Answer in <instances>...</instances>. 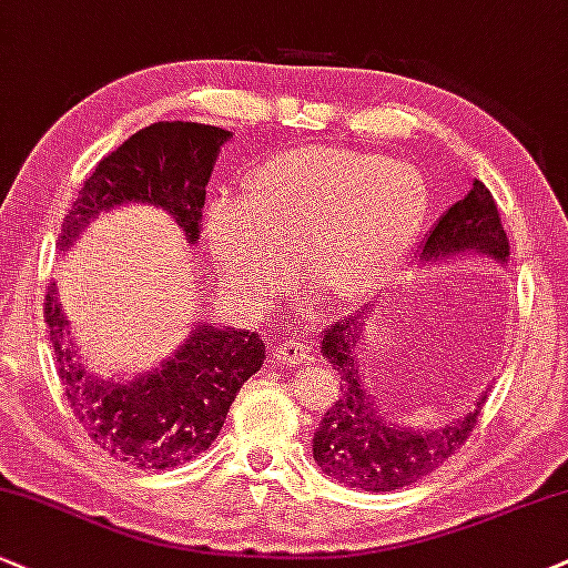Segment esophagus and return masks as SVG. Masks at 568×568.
<instances>
[{
  "label": "esophagus",
  "mask_w": 568,
  "mask_h": 568,
  "mask_svg": "<svg viewBox=\"0 0 568 568\" xmlns=\"http://www.w3.org/2000/svg\"><path fill=\"white\" fill-rule=\"evenodd\" d=\"M273 353V361L276 363H284V366H292V363H303L307 361V355H311V349H307L303 342L295 339V337H284L278 339L276 345L271 347Z\"/></svg>",
  "instance_id": "1"
}]
</instances>
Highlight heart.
Listing matches in <instances>:
<instances>
[{"instance_id":"1","label":"heart","mask_w":568,"mask_h":568,"mask_svg":"<svg viewBox=\"0 0 568 568\" xmlns=\"http://www.w3.org/2000/svg\"><path fill=\"white\" fill-rule=\"evenodd\" d=\"M429 186L418 168L358 150L311 146L252 173L242 202L215 200L205 236L223 271L265 303L286 261L332 300L368 297L416 242Z\"/></svg>"}]
</instances>
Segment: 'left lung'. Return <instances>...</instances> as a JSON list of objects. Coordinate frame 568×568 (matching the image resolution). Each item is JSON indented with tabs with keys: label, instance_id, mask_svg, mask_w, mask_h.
<instances>
[{
	"label": "left lung",
	"instance_id": "left-lung-1",
	"mask_svg": "<svg viewBox=\"0 0 568 568\" xmlns=\"http://www.w3.org/2000/svg\"><path fill=\"white\" fill-rule=\"evenodd\" d=\"M508 236L503 231L498 205L481 181H474L464 200L447 210L437 226L429 231L422 261H445V257L481 252L495 261H508ZM371 307L337 321L321 337V353L339 374V397L313 434V458L326 477L366 493H392L413 481L424 479L434 468L445 464L466 443L477 426L481 403L468 416L450 422L443 429L413 432L389 424L368 395L363 382L358 339L363 318Z\"/></svg>",
	"mask_w": 568,
	"mask_h": 568
}]
</instances>
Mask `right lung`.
Here are the masks:
<instances>
[{
	"instance_id": "obj_1",
	"label": "right lung",
	"mask_w": 568,
	"mask_h": 568,
	"mask_svg": "<svg viewBox=\"0 0 568 568\" xmlns=\"http://www.w3.org/2000/svg\"><path fill=\"white\" fill-rule=\"evenodd\" d=\"M231 134L205 123L160 121L136 131L100 160L70 205L58 247L125 202H150L176 219L189 242L200 240L205 186ZM44 321L54 363L75 418L94 445L134 468H173L197 458L219 437L236 392L265 361L255 332L200 324L163 366L134 382H100L75 361L58 290L49 286Z\"/></svg>"
}]
</instances>
